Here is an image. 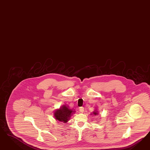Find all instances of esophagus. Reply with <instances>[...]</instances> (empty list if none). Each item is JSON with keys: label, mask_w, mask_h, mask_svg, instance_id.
<instances>
[{"label": "esophagus", "mask_w": 150, "mask_h": 150, "mask_svg": "<svg viewBox=\"0 0 150 150\" xmlns=\"http://www.w3.org/2000/svg\"><path fill=\"white\" fill-rule=\"evenodd\" d=\"M79 111H80V112H81V113H83V112H84V108L82 107H80V108H79Z\"/></svg>", "instance_id": "34e87169"}]
</instances>
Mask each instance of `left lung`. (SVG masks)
Returning <instances> with one entry per match:
<instances>
[{"instance_id":"left-lung-1","label":"left lung","mask_w":150,"mask_h":150,"mask_svg":"<svg viewBox=\"0 0 150 150\" xmlns=\"http://www.w3.org/2000/svg\"><path fill=\"white\" fill-rule=\"evenodd\" d=\"M93 114H95V115H96V114H97V112H93Z\"/></svg>"}]
</instances>
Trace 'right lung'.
Listing matches in <instances>:
<instances>
[{"label": "right lung", "instance_id": "add662e5", "mask_svg": "<svg viewBox=\"0 0 150 150\" xmlns=\"http://www.w3.org/2000/svg\"><path fill=\"white\" fill-rule=\"evenodd\" d=\"M73 113H74V111L64 105L55 112V118L59 122L67 123L69 120H70Z\"/></svg>", "mask_w": 150, "mask_h": 150}]
</instances>
